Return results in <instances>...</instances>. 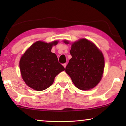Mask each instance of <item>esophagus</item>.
<instances>
[{
	"label": "esophagus",
	"instance_id": "1",
	"mask_svg": "<svg viewBox=\"0 0 126 126\" xmlns=\"http://www.w3.org/2000/svg\"><path fill=\"white\" fill-rule=\"evenodd\" d=\"M63 67L65 68L66 65H67V63H64V64H63Z\"/></svg>",
	"mask_w": 126,
	"mask_h": 126
}]
</instances>
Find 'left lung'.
<instances>
[{
  "mask_svg": "<svg viewBox=\"0 0 126 126\" xmlns=\"http://www.w3.org/2000/svg\"><path fill=\"white\" fill-rule=\"evenodd\" d=\"M69 44L67 40H64ZM72 58L66 66L65 72L76 87L89 90L99 83L103 76L104 59L101 50L93 43L84 38L72 44Z\"/></svg>",
  "mask_w": 126,
  "mask_h": 126,
  "instance_id": "8db88e82",
  "label": "left lung"
}]
</instances>
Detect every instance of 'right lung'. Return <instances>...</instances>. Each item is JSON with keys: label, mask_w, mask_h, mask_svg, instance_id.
<instances>
[{"label": "right lung", "mask_w": 126, "mask_h": 126, "mask_svg": "<svg viewBox=\"0 0 126 126\" xmlns=\"http://www.w3.org/2000/svg\"><path fill=\"white\" fill-rule=\"evenodd\" d=\"M58 41H37L26 50L19 62L21 75L30 88L41 91L53 83L57 74L65 69L58 62L56 54L51 52Z\"/></svg>", "instance_id": "right-lung-1"}]
</instances>
